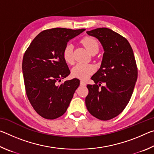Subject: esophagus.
I'll list each match as a JSON object with an SVG mask.
<instances>
[{"mask_svg":"<svg viewBox=\"0 0 154 154\" xmlns=\"http://www.w3.org/2000/svg\"><path fill=\"white\" fill-rule=\"evenodd\" d=\"M80 84H81V85H83V86H85V85H86V83L83 82V81H81Z\"/></svg>","mask_w":154,"mask_h":154,"instance_id":"1","label":"esophagus"}]
</instances>
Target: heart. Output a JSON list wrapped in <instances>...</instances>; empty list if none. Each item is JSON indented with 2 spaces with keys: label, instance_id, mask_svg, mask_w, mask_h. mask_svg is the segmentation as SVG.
<instances>
[{
  "label": "heart",
  "instance_id": "obj_1",
  "mask_svg": "<svg viewBox=\"0 0 154 154\" xmlns=\"http://www.w3.org/2000/svg\"><path fill=\"white\" fill-rule=\"evenodd\" d=\"M82 43L90 54L98 51V41L92 36H85L82 39ZM62 56L66 63H73V45L71 43H68L64 47ZM95 70L96 68L93 64L78 63L72 69L71 74L75 77L79 78L81 79H86L95 72Z\"/></svg>",
  "mask_w": 154,
  "mask_h": 154
}]
</instances>
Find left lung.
Here are the masks:
<instances>
[{
  "label": "left lung",
  "instance_id": "1",
  "mask_svg": "<svg viewBox=\"0 0 154 154\" xmlns=\"http://www.w3.org/2000/svg\"><path fill=\"white\" fill-rule=\"evenodd\" d=\"M87 34L100 41L105 52L100 68L91 77L95 84L87 85L85 105L96 118L109 120L120 114L131 98L138 76L136 60L129 42L119 34L106 28Z\"/></svg>",
  "mask_w": 154,
  "mask_h": 154
}]
</instances>
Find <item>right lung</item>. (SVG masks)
Here are the masks:
<instances>
[{
    "label": "right lung",
    "mask_w": 154,
    "mask_h": 154,
    "mask_svg": "<svg viewBox=\"0 0 154 154\" xmlns=\"http://www.w3.org/2000/svg\"><path fill=\"white\" fill-rule=\"evenodd\" d=\"M85 29L55 28L42 31L26 50L22 71L26 93L40 116L54 119L69 106L80 81L75 78L59 83L70 74L62 52L67 43Z\"/></svg>",
    "instance_id": "1"
}]
</instances>
